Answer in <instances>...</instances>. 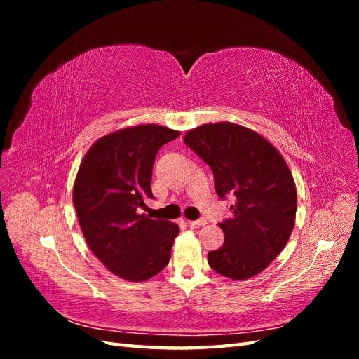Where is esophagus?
<instances>
[{"label": "esophagus", "instance_id": "34e87169", "mask_svg": "<svg viewBox=\"0 0 359 359\" xmlns=\"http://www.w3.org/2000/svg\"><path fill=\"white\" fill-rule=\"evenodd\" d=\"M189 224L193 227H202L206 224L205 219H199V220H189Z\"/></svg>", "mask_w": 359, "mask_h": 359}]
</instances>
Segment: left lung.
Masks as SVG:
<instances>
[{
	"label": "left lung",
	"mask_w": 359,
	"mask_h": 359,
	"mask_svg": "<svg viewBox=\"0 0 359 359\" xmlns=\"http://www.w3.org/2000/svg\"><path fill=\"white\" fill-rule=\"evenodd\" d=\"M184 142L211 168L217 194L235 198L232 219L219 224L224 243L208 253L210 266L232 280L262 273L295 226L297 187L283 156L255 130L233 123L199 126Z\"/></svg>",
	"instance_id": "1"
}]
</instances>
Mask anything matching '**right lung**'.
Segmentation results:
<instances>
[{"mask_svg": "<svg viewBox=\"0 0 359 359\" xmlns=\"http://www.w3.org/2000/svg\"><path fill=\"white\" fill-rule=\"evenodd\" d=\"M180 132L157 124L127 127L100 137L85 154L73 186V203L86 244L100 262L127 281H145L169 264L180 232L139 208L151 191L158 149Z\"/></svg>", "mask_w": 359, "mask_h": 359, "instance_id": "1", "label": "right lung"}]
</instances>
